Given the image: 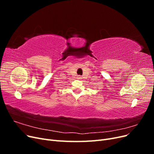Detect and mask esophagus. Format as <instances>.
<instances>
[{"label": "esophagus", "mask_w": 154, "mask_h": 154, "mask_svg": "<svg viewBox=\"0 0 154 154\" xmlns=\"http://www.w3.org/2000/svg\"><path fill=\"white\" fill-rule=\"evenodd\" d=\"M78 79H81V77H80V76H78Z\"/></svg>", "instance_id": "obj_1"}]
</instances>
